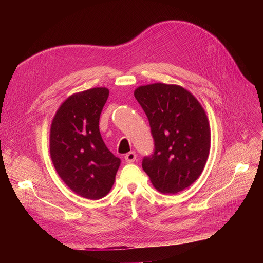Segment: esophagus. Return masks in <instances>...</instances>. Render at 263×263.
<instances>
[{
    "instance_id": "obj_1",
    "label": "esophagus",
    "mask_w": 263,
    "mask_h": 263,
    "mask_svg": "<svg viewBox=\"0 0 263 263\" xmlns=\"http://www.w3.org/2000/svg\"><path fill=\"white\" fill-rule=\"evenodd\" d=\"M124 160H126V162H128V163H133V162H135V160H136V154L134 153V151H131V153H129V154L126 155V157H124Z\"/></svg>"
}]
</instances>
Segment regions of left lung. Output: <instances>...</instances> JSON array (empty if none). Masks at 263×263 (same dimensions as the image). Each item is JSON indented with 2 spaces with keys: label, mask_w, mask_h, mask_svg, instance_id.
<instances>
[{
  "label": "left lung",
  "mask_w": 263,
  "mask_h": 263,
  "mask_svg": "<svg viewBox=\"0 0 263 263\" xmlns=\"http://www.w3.org/2000/svg\"><path fill=\"white\" fill-rule=\"evenodd\" d=\"M148 118L155 149L142 166L154 186L168 194L200 176L210 150L208 118L197 99L178 85L155 83L134 91Z\"/></svg>",
  "instance_id": "obj_1"
}]
</instances>
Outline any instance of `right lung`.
<instances>
[{"instance_id":"add662e5","label":"right lung","mask_w":263,"mask_h":263,"mask_svg":"<svg viewBox=\"0 0 263 263\" xmlns=\"http://www.w3.org/2000/svg\"><path fill=\"white\" fill-rule=\"evenodd\" d=\"M108 89L78 92L60 106L50 131L51 159L63 181L77 194L99 199L112 189L120 159L105 146L99 130Z\"/></svg>"}]
</instances>
